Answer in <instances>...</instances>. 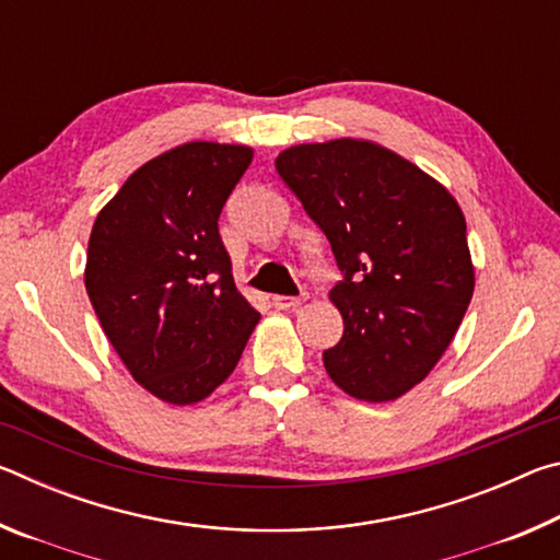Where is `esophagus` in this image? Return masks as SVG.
<instances>
[{
  "mask_svg": "<svg viewBox=\"0 0 560 560\" xmlns=\"http://www.w3.org/2000/svg\"><path fill=\"white\" fill-rule=\"evenodd\" d=\"M303 301H306V293H299V296H271V306L287 311V308H296Z\"/></svg>",
  "mask_w": 560,
  "mask_h": 560,
  "instance_id": "esophagus-1",
  "label": "esophagus"
}]
</instances>
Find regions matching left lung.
Wrapping results in <instances>:
<instances>
[{"label": "left lung", "mask_w": 560, "mask_h": 560, "mask_svg": "<svg viewBox=\"0 0 560 560\" xmlns=\"http://www.w3.org/2000/svg\"><path fill=\"white\" fill-rule=\"evenodd\" d=\"M277 173L330 242L343 338L324 350L340 390L387 402L424 381L474 291L467 222L438 179L368 140L293 145Z\"/></svg>", "instance_id": "obj_1"}]
</instances>
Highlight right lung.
<instances>
[{
    "label": "right lung",
    "instance_id": "add662e5",
    "mask_svg": "<svg viewBox=\"0 0 560 560\" xmlns=\"http://www.w3.org/2000/svg\"><path fill=\"white\" fill-rule=\"evenodd\" d=\"M249 163L244 145L167 150L138 167L93 224L91 306L130 375L165 402L205 400L259 324L217 224Z\"/></svg>",
    "mask_w": 560,
    "mask_h": 560
}]
</instances>
